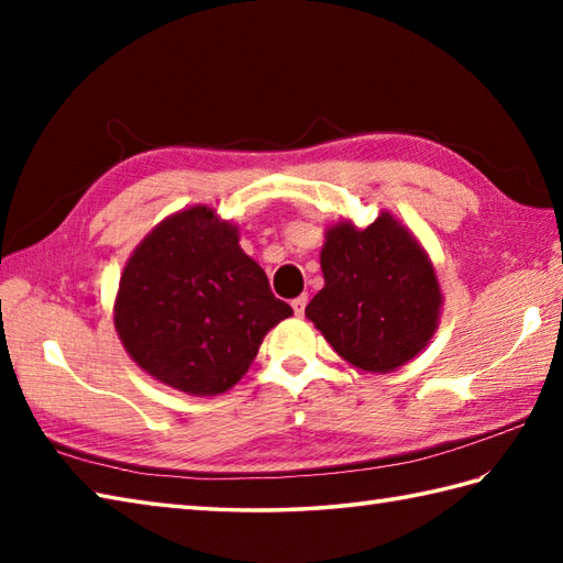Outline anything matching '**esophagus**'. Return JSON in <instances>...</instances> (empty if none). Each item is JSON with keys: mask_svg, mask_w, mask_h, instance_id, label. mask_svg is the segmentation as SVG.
I'll return each mask as SVG.
<instances>
[{"mask_svg": "<svg viewBox=\"0 0 563 563\" xmlns=\"http://www.w3.org/2000/svg\"><path fill=\"white\" fill-rule=\"evenodd\" d=\"M305 307H307V295L295 297V300H292V309H295V314H297V317H302V314H305Z\"/></svg>", "mask_w": 563, "mask_h": 563, "instance_id": "1", "label": "esophagus"}]
</instances>
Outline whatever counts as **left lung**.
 Returning a JSON list of instances; mask_svg holds the SVG:
<instances>
[{"label":"left lung","instance_id":"1","mask_svg":"<svg viewBox=\"0 0 563 563\" xmlns=\"http://www.w3.org/2000/svg\"><path fill=\"white\" fill-rule=\"evenodd\" d=\"M324 288L305 314L331 349L365 373H391L426 349L442 292L423 246L389 212L357 230L341 220L321 246Z\"/></svg>","mask_w":563,"mask_h":563}]
</instances>
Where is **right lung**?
I'll return each instance as SVG.
<instances>
[{"instance_id":"add662e5","label":"right lung","mask_w":563,"mask_h":563,"mask_svg":"<svg viewBox=\"0 0 563 563\" xmlns=\"http://www.w3.org/2000/svg\"><path fill=\"white\" fill-rule=\"evenodd\" d=\"M292 314L208 206L169 214L128 258L113 307L128 355L154 379L214 397L246 375L263 336Z\"/></svg>"}]
</instances>
